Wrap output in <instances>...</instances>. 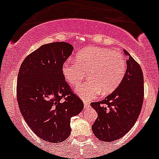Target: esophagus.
<instances>
[{"label":"esophagus","instance_id":"1","mask_svg":"<svg viewBox=\"0 0 159 159\" xmlns=\"http://www.w3.org/2000/svg\"><path fill=\"white\" fill-rule=\"evenodd\" d=\"M84 108H85V109H87V108H88L90 107V102H87V101H84Z\"/></svg>","mask_w":159,"mask_h":159}]
</instances>
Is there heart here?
<instances>
[{
	"label": "heart",
	"mask_w": 159,
	"mask_h": 159,
	"mask_svg": "<svg viewBox=\"0 0 159 159\" xmlns=\"http://www.w3.org/2000/svg\"><path fill=\"white\" fill-rule=\"evenodd\" d=\"M127 70L126 60L122 54L111 49L91 47L76 56V63L67 61L63 65L65 80L71 86H76L88 77L89 81L75 90L85 101L95 99L102 92L108 95L121 84Z\"/></svg>",
	"instance_id": "1"
}]
</instances>
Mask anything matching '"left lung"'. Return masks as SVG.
Returning a JSON list of instances; mask_svg holds the SVG:
<instances>
[{
  "label": "left lung",
  "mask_w": 159,
  "mask_h": 159,
  "mask_svg": "<svg viewBox=\"0 0 159 159\" xmlns=\"http://www.w3.org/2000/svg\"><path fill=\"white\" fill-rule=\"evenodd\" d=\"M127 71L121 84L111 94L99 102H92L98 112L92 125L95 136L103 142L121 139L132 128L142 110L144 80L141 67L126 50Z\"/></svg>",
  "instance_id": "obj_1"
}]
</instances>
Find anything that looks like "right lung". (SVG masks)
<instances>
[{"label": "right lung", "instance_id": "1", "mask_svg": "<svg viewBox=\"0 0 159 159\" xmlns=\"http://www.w3.org/2000/svg\"><path fill=\"white\" fill-rule=\"evenodd\" d=\"M73 46L54 42L40 46L22 62L17 77L18 106L25 122L38 137L61 143L71 133V118L84 102L72 92L62 72Z\"/></svg>", "mask_w": 159, "mask_h": 159}]
</instances>
